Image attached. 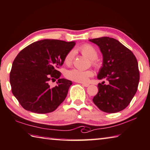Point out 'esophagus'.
<instances>
[{
	"instance_id": "34e87169",
	"label": "esophagus",
	"mask_w": 150,
	"mask_h": 150,
	"mask_svg": "<svg viewBox=\"0 0 150 150\" xmlns=\"http://www.w3.org/2000/svg\"><path fill=\"white\" fill-rule=\"evenodd\" d=\"M81 84H82V85L83 86H85V87H88L89 86V84L88 83H81Z\"/></svg>"
}]
</instances>
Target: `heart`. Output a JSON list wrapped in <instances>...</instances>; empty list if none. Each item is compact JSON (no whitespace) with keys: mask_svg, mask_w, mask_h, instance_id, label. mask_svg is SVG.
<instances>
[{"mask_svg":"<svg viewBox=\"0 0 150 150\" xmlns=\"http://www.w3.org/2000/svg\"><path fill=\"white\" fill-rule=\"evenodd\" d=\"M83 55L86 56L92 60L96 59L98 57V52L93 46L88 44H85L79 48ZM75 52L71 50L68 52L64 58V62L67 65H70L72 63L73 58H74ZM94 66H97V64L93 62ZM93 75V72L91 70H81L78 69H72L67 71L66 73V77L70 80L76 81V82L84 83L88 80V79Z\"/></svg>","mask_w":150,"mask_h":150,"instance_id":"heart-1","label":"heart"}]
</instances>
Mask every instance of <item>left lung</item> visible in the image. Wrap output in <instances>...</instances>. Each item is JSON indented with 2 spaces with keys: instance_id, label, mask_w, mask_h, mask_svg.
<instances>
[{
  "instance_id": "1",
  "label": "left lung",
  "mask_w": 150,
  "mask_h": 150,
  "mask_svg": "<svg viewBox=\"0 0 150 150\" xmlns=\"http://www.w3.org/2000/svg\"><path fill=\"white\" fill-rule=\"evenodd\" d=\"M98 46L102 54V66L98 79V92L92 101L100 110L117 113L126 108L137 91L140 80L137 59L129 48L113 38L102 37L89 39Z\"/></svg>"
}]
</instances>
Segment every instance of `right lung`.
Listing matches in <instances>:
<instances>
[{"instance_id":"obj_1","label":"right lung","mask_w":150,"mask_h":150,"mask_svg":"<svg viewBox=\"0 0 150 150\" xmlns=\"http://www.w3.org/2000/svg\"><path fill=\"white\" fill-rule=\"evenodd\" d=\"M75 42L38 40L23 48L13 62L10 83L13 96L25 110L37 113L52 112L64 101L72 82L59 79V66ZM58 79L51 87L49 81Z\"/></svg>"}]
</instances>
